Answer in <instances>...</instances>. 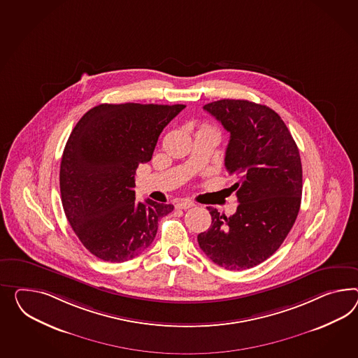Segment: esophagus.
Segmentation results:
<instances>
[{"instance_id":"34e87169","label":"esophagus","mask_w":358,"mask_h":358,"mask_svg":"<svg viewBox=\"0 0 358 358\" xmlns=\"http://www.w3.org/2000/svg\"><path fill=\"white\" fill-rule=\"evenodd\" d=\"M193 206H194V203L192 201H189V200H183V201H179L176 203L178 209H189V208H193Z\"/></svg>"}]
</instances>
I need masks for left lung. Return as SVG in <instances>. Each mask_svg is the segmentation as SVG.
<instances>
[{
	"instance_id": "obj_1",
	"label": "left lung",
	"mask_w": 358,
	"mask_h": 358,
	"mask_svg": "<svg viewBox=\"0 0 358 358\" xmlns=\"http://www.w3.org/2000/svg\"><path fill=\"white\" fill-rule=\"evenodd\" d=\"M229 132L224 166L236 183L231 217L208 208L210 229L199 234L202 252L227 270H245L273 256L292 229L303 194L299 148L285 122L265 105L220 100L203 106Z\"/></svg>"
}]
</instances>
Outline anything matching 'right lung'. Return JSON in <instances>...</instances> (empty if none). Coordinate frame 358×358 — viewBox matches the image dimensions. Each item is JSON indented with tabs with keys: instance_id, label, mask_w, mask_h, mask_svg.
Wrapping results in <instances>:
<instances>
[{
	"instance_id": "obj_1",
	"label": "right lung",
	"mask_w": 358,
	"mask_h": 358,
	"mask_svg": "<svg viewBox=\"0 0 358 358\" xmlns=\"http://www.w3.org/2000/svg\"><path fill=\"white\" fill-rule=\"evenodd\" d=\"M185 105L101 103L66 143L59 188L66 218L93 256L124 262L147 250L171 203L135 201V174L152 159L162 129Z\"/></svg>"
}]
</instances>
